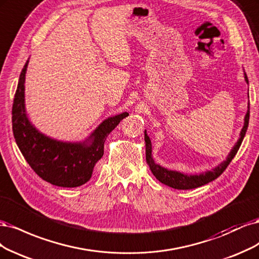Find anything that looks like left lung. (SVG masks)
Masks as SVG:
<instances>
[{
  "mask_svg": "<svg viewBox=\"0 0 259 259\" xmlns=\"http://www.w3.org/2000/svg\"><path fill=\"white\" fill-rule=\"evenodd\" d=\"M244 79L246 81V84L248 85V79L246 74L244 72ZM248 97V94H247ZM248 119H249V101L247 104V111L245 114L244 117V124L243 127L241 129L240 132V138L238 139L237 143L233 145L232 149L230 151V153L228 154V156L226 157V159L224 161H222L219 165H216L215 168H213L212 170H206L204 172H201L199 174H187V173H183L180 171H175V170H169L164 168V166H161L160 164H158L155 162L154 158H153V154H152V142L149 137L147 136L146 130L144 131V140H145V152H146V161L147 164L151 169L152 173L154 174V177L159 181L162 184L175 188V189H193V188H197L202 185L207 184L212 181H214L215 179H218L220 175L225 171V169L227 168L228 164L230 163V161L233 159V157L236 156L239 147L241 146L242 141H243L245 133L247 130V126H248Z\"/></svg>",
  "mask_w": 259,
  "mask_h": 259,
  "instance_id": "left-lung-1",
  "label": "left lung"
}]
</instances>
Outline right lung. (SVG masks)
I'll return each mask as SVG.
<instances>
[{"label":"right lung","mask_w":259,"mask_h":259,"mask_svg":"<svg viewBox=\"0 0 259 259\" xmlns=\"http://www.w3.org/2000/svg\"><path fill=\"white\" fill-rule=\"evenodd\" d=\"M29 59L20 73L13 104V132L24 159L39 178L59 187H77L93 175L96 163L104 154L107 136L127 112L104 119L84 141L68 142L53 139L35 128L26 111L24 82Z\"/></svg>","instance_id":"add662e5"}]
</instances>
